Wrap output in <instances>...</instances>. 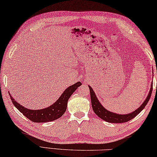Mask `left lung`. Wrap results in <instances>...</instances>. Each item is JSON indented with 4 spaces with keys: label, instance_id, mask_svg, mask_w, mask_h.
I'll return each instance as SVG.
<instances>
[{
    "label": "left lung",
    "instance_id": "left-lung-1",
    "mask_svg": "<svg viewBox=\"0 0 157 157\" xmlns=\"http://www.w3.org/2000/svg\"><path fill=\"white\" fill-rule=\"evenodd\" d=\"M90 92V98H91V104L92 107L93 109L94 113H95L97 116L99 117L101 119L105 120L108 122L110 123H123L129 121V120H132L133 117H135L137 115H138L142 111V110L144 109V108L145 107L146 104H147L149 100H150L151 94V92H152V83H151V87L150 88V91L149 92L148 96L145 101L143 102V104L138 108V109L134 110L132 113L126 114V115H119L116 114L115 113H112L110 111H109L106 109H105L104 107L101 106V104H100L99 100L97 99V97L94 94V91L92 90V89L90 86H89Z\"/></svg>",
    "mask_w": 157,
    "mask_h": 157
}]
</instances>
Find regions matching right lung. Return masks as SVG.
I'll return each mask as SVG.
<instances>
[{
    "instance_id": "1",
    "label": "right lung",
    "mask_w": 157,
    "mask_h": 157,
    "mask_svg": "<svg viewBox=\"0 0 157 157\" xmlns=\"http://www.w3.org/2000/svg\"><path fill=\"white\" fill-rule=\"evenodd\" d=\"M82 85L81 82H77L73 86H69L67 88L59 99L53 105L49 107L40 110H30L22 106L21 105L14 101L13 97L11 95V100L15 107L22 113L24 116L29 119L30 121L34 122H47L53 121L60 118L66 111L67 106V101L69 97H71L73 92Z\"/></svg>"
}]
</instances>
